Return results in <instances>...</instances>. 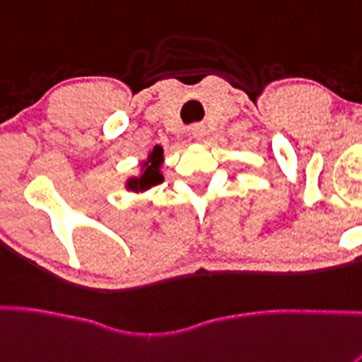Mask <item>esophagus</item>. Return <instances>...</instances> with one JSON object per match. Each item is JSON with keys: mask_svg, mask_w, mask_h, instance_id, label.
Masks as SVG:
<instances>
[{"mask_svg": "<svg viewBox=\"0 0 362 362\" xmlns=\"http://www.w3.org/2000/svg\"><path fill=\"white\" fill-rule=\"evenodd\" d=\"M189 130H191L192 139L200 141V139H204V137H205V127H204V124H192Z\"/></svg>", "mask_w": 362, "mask_h": 362, "instance_id": "1", "label": "esophagus"}]
</instances>
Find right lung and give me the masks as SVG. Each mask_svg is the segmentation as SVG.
<instances>
[{
	"mask_svg": "<svg viewBox=\"0 0 362 362\" xmlns=\"http://www.w3.org/2000/svg\"><path fill=\"white\" fill-rule=\"evenodd\" d=\"M162 148L155 146L153 151L148 155L146 160L141 165V175L139 177H130L127 180V189L134 192L146 191V189L153 187V185L160 184L164 180L160 173V164H162Z\"/></svg>",
	"mask_w": 362,
	"mask_h": 362,
	"instance_id": "obj_1",
	"label": "right lung"
}]
</instances>
